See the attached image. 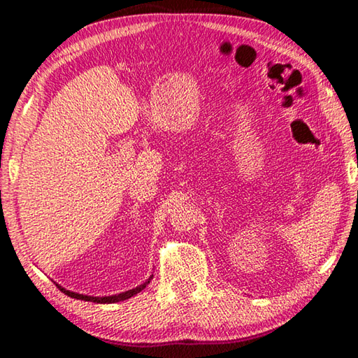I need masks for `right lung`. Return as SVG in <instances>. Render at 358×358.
<instances>
[{"label": "right lung", "instance_id": "add662e5", "mask_svg": "<svg viewBox=\"0 0 358 358\" xmlns=\"http://www.w3.org/2000/svg\"><path fill=\"white\" fill-rule=\"evenodd\" d=\"M151 278L153 276H150L147 281H145L143 284H141V286H137L136 289H131V290H126V292H121V294H117V295H108V296H90V295H83V294H77V292H71V290H66L64 287H62V286H58V289L62 290L63 294H66V295H69L71 299H77V300H85V301H93V303H117V301H123V300H128V299H131V296H134L136 294H138L141 292V290H143L145 287L148 286L150 284V281H151Z\"/></svg>", "mask_w": 358, "mask_h": 358}]
</instances>
